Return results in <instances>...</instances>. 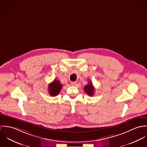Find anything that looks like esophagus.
Here are the masks:
<instances>
[{"instance_id":"1","label":"esophagus","mask_w":147,"mask_h":147,"mask_svg":"<svg viewBox=\"0 0 147 147\" xmlns=\"http://www.w3.org/2000/svg\"><path fill=\"white\" fill-rule=\"evenodd\" d=\"M76 82H71V85H73V86H75L76 85Z\"/></svg>"}]
</instances>
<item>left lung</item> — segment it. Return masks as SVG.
I'll return each instance as SVG.
<instances>
[{
  "label": "left lung",
  "instance_id": "1",
  "mask_svg": "<svg viewBox=\"0 0 147 147\" xmlns=\"http://www.w3.org/2000/svg\"><path fill=\"white\" fill-rule=\"evenodd\" d=\"M84 90L85 93H86L89 96H93L94 93V88L91 82L89 81L88 84L84 86Z\"/></svg>",
  "mask_w": 147,
  "mask_h": 147
}]
</instances>
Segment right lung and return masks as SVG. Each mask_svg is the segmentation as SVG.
Wrapping results in <instances>:
<instances>
[{
  "instance_id": "add662e5",
  "label": "right lung",
  "mask_w": 147,
  "mask_h": 147,
  "mask_svg": "<svg viewBox=\"0 0 147 147\" xmlns=\"http://www.w3.org/2000/svg\"><path fill=\"white\" fill-rule=\"evenodd\" d=\"M63 85L60 83L59 81L55 79L53 83L49 84L48 86V90L50 95L51 96H57L59 93Z\"/></svg>"
}]
</instances>
